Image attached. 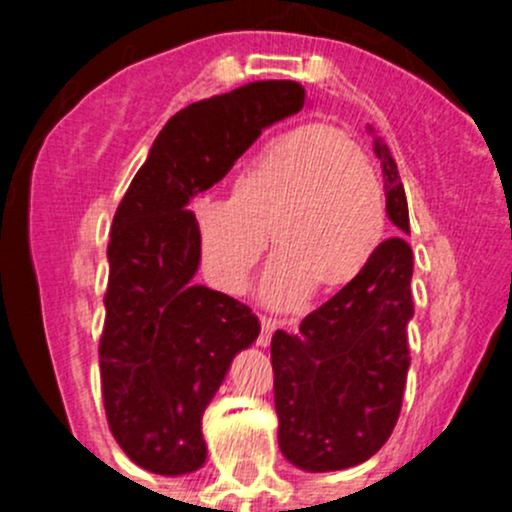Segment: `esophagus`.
Returning a JSON list of instances; mask_svg holds the SVG:
<instances>
[{
	"mask_svg": "<svg viewBox=\"0 0 512 512\" xmlns=\"http://www.w3.org/2000/svg\"><path fill=\"white\" fill-rule=\"evenodd\" d=\"M260 327H262L260 344H262V347H267V344H270V339H272V334H275V329L280 327V324H277V319H272V317H260Z\"/></svg>",
	"mask_w": 512,
	"mask_h": 512,
	"instance_id": "1",
	"label": "esophagus"
}]
</instances>
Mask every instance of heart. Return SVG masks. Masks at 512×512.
Here are the masks:
<instances>
[{
  "label": "heart",
  "instance_id": "b5f03b06",
  "mask_svg": "<svg viewBox=\"0 0 512 512\" xmlns=\"http://www.w3.org/2000/svg\"><path fill=\"white\" fill-rule=\"evenodd\" d=\"M200 260L215 287L242 294L270 237L275 267L265 297L292 307L309 287L337 292L379 250L386 203L379 178L356 143L322 123L267 141L230 180L225 203L193 208Z\"/></svg>",
  "mask_w": 512,
  "mask_h": 512
}]
</instances>
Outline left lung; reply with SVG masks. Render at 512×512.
Here are the masks:
<instances>
[{"label":"left lung","mask_w":512,"mask_h":512,"mask_svg":"<svg viewBox=\"0 0 512 512\" xmlns=\"http://www.w3.org/2000/svg\"><path fill=\"white\" fill-rule=\"evenodd\" d=\"M386 213L409 232V205L389 148ZM414 252L404 237L384 240L366 270L302 319L272 337L280 448L302 471L352 468L374 456L394 431L409 374Z\"/></svg>","instance_id":"left-lung-1"}]
</instances>
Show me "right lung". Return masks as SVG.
Here are the masks:
<instances>
[{
  "label": "right lung",
  "instance_id": "add662e5",
  "mask_svg": "<svg viewBox=\"0 0 512 512\" xmlns=\"http://www.w3.org/2000/svg\"><path fill=\"white\" fill-rule=\"evenodd\" d=\"M297 81H252L175 113L118 203L98 342L108 428L133 463L160 476L198 471L205 406L230 361L260 334L235 297L193 285L200 250L193 195L223 180L262 128L304 106Z\"/></svg>",
  "mask_w": 512,
  "mask_h": 512
}]
</instances>
